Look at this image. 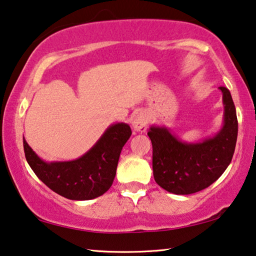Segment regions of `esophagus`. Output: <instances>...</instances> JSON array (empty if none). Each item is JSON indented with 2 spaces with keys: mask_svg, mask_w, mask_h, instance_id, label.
<instances>
[{
  "mask_svg": "<svg viewBox=\"0 0 256 256\" xmlns=\"http://www.w3.org/2000/svg\"><path fill=\"white\" fill-rule=\"evenodd\" d=\"M148 118L146 114L136 112L132 118V128L136 132H144L147 130Z\"/></svg>",
  "mask_w": 256,
  "mask_h": 256,
  "instance_id": "1",
  "label": "esophagus"
}]
</instances>
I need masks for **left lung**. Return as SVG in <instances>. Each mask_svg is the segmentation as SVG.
<instances>
[{"instance_id":"1","label":"left lung","mask_w":256,"mask_h":256,"mask_svg":"<svg viewBox=\"0 0 256 256\" xmlns=\"http://www.w3.org/2000/svg\"><path fill=\"white\" fill-rule=\"evenodd\" d=\"M223 93L224 124L201 142H182L164 126H152V174L162 188L174 194H192L216 182L231 163L238 136V120L230 90Z\"/></svg>"}]
</instances>
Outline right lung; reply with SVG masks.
<instances>
[{
	"label": "right lung",
	"mask_w": 256,
	"mask_h": 256,
	"mask_svg": "<svg viewBox=\"0 0 256 256\" xmlns=\"http://www.w3.org/2000/svg\"><path fill=\"white\" fill-rule=\"evenodd\" d=\"M132 134L125 123L112 124L82 158L68 162H44L22 138L26 161L49 188L70 200H90L112 185L120 152Z\"/></svg>",
	"instance_id": "add662e5"
}]
</instances>
